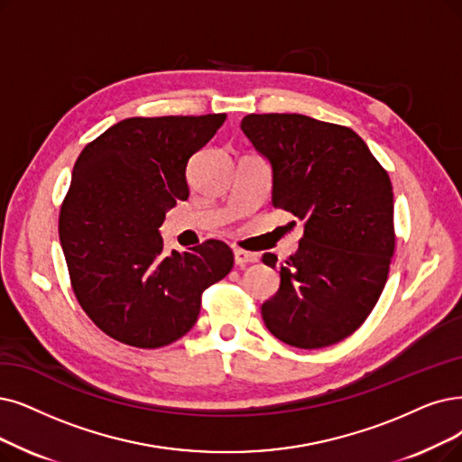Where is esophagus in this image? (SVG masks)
<instances>
[{
	"instance_id": "34e87169",
	"label": "esophagus",
	"mask_w": 462,
	"mask_h": 462,
	"mask_svg": "<svg viewBox=\"0 0 462 462\" xmlns=\"http://www.w3.org/2000/svg\"><path fill=\"white\" fill-rule=\"evenodd\" d=\"M255 262H257L255 254L246 252V250H235V265L236 267H246V265L255 263Z\"/></svg>"
}]
</instances>
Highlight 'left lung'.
Returning a JSON list of instances; mask_svg holds the SVG:
<instances>
[{"mask_svg":"<svg viewBox=\"0 0 462 462\" xmlns=\"http://www.w3.org/2000/svg\"><path fill=\"white\" fill-rule=\"evenodd\" d=\"M243 133L273 167V207L305 224L262 305L271 334L298 348L348 337L370 317L396 246L389 174L353 128L300 114H250Z\"/></svg>","mask_w":462,"mask_h":462,"instance_id":"1","label":"left lung"}]
</instances>
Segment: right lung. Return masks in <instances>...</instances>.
Here are the masks:
<instances>
[{"mask_svg":"<svg viewBox=\"0 0 462 462\" xmlns=\"http://www.w3.org/2000/svg\"><path fill=\"white\" fill-rule=\"evenodd\" d=\"M226 114L128 117L85 145L59 216L73 293L106 336L171 345L195 326L202 291L233 269V252L207 241L162 250L159 227L189 197L188 161Z\"/></svg>","mask_w":462,"mask_h":462,"instance_id":"1","label":"right lung"}]
</instances>
